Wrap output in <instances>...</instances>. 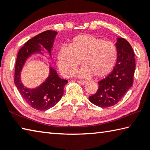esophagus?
Masks as SVG:
<instances>
[{
    "mask_svg": "<svg viewBox=\"0 0 150 150\" xmlns=\"http://www.w3.org/2000/svg\"><path fill=\"white\" fill-rule=\"evenodd\" d=\"M77 82L79 83V84L83 85H84L87 84V81H77Z\"/></svg>",
    "mask_w": 150,
    "mask_h": 150,
    "instance_id": "1",
    "label": "esophagus"
}]
</instances>
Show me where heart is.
I'll return each mask as SVG.
<instances>
[{"mask_svg": "<svg viewBox=\"0 0 150 150\" xmlns=\"http://www.w3.org/2000/svg\"><path fill=\"white\" fill-rule=\"evenodd\" d=\"M116 59L114 44L90 34L75 37L69 46L62 47L57 54L58 66L65 77L73 75L81 60L83 67L76 73L78 77H104L112 71Z\"/></svg>", "mask_w": 150, "mask_h": 150, "instance_id": "obj_1", "label": "heart"}]
</instances>
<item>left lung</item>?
<instances>
[{
    "mask_svg": "<svg viewBox=\"0 0 150 150\" xmlns=\"http://www.w3.org/2000/svg\"><path fill=\"white\" fill-rule=\"evenodd\" d=\"M117 60L115 68L105 79L98 81V88L88 99L95 105L106 108L115 105L133 83L136 62L134 52L126 40L118 38L116 43Z\"/></svg>",
    "mask_w": 150,
    "mask_h": 150,
    "instance_id": "1",
    "label": "left lung"
}]
</instances>
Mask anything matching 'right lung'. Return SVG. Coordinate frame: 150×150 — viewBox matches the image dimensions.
<instances>
[{"label": "right lung", "instance_id": "1", "mask_svg": "<svg viewBox=\"0 0 150 150\" xmlns=\"http://www.w3.org/2000/svg\"><path fill=\"white\" fill-rule=\"evenodd\" d=\"M57 34V32L52 30L40 33L25 43L17 55L14 83L26 103L38 110H46L56 105L62 98L64 93V87L68 81L61 79L56 71L50 66V74L44 82L36 88H28L22 84L20 74L26 59L32 55L36 53L42 54V51L45 49L52 57L51 52Z\"/></svg>", "mask_w": 150, "mask_h": 150}]
</instances>
